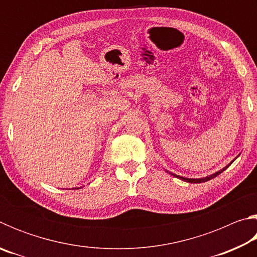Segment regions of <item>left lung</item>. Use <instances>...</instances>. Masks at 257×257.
Returning <instances> with one entry per match:
<instances>
[{
    "label": "left lung",
    "mask_w": 257,
    "mask_h": 257,
    "mask_svg": "<svg viewBox=\"0 0 257 257\" xmlns=\"http://www.w3.org/2000/svg\"><path fill=\"white\" fill-rule=\"evenodd\" d=\"M236 160V159H234ZM233 160V161H234ZM233 161H231V162H230L227 167H224L223 169H221L220 171H217V172H215V173H213V175H211V176H207V177H204V178H198V179H191V178H185V177H181V176H177V175H175V173H171V172H169L170 173V175H172L173 177H176V178H178V179H181V180H184V181H186V182H190V184H199V182H205V181H208V180H211V179H213V178H215L216 176H219L221 172H223L225 169H227L230 164H231ZM168 172V171H167Z\"/></svg>",
    "instance_id": "obj_1"
}]
</instances>
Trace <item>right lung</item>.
Instances as JSON below:
<instances>
[{"label": "right lung", "instance_id": "right-lung-1", "mask_svg": "<svg viewBox=\"0 0 257 257\" xmlns=\"http://www.w3.org/2000/svg\"><path fill=\"white\" fill-rule=\"evenodd\" d=\"M72 189H73V188H72Z\"/></svg>", "mask_w": 257, "mask_h": 257}]
</instances>
